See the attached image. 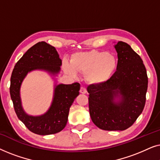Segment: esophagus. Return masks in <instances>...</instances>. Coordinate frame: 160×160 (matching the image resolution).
Returning <instances> with one entry per match:
<instances>
[{
  "instance_id": "esophagus-1",
  "label": "esophagus",
  "mask_w": 160,
  "mask_h": 160,
  "mask_svg": "<svg viewBox=\"0 0 160 160\" xmlns=\"http://www.w3.org/2000/svg\"><path fill=\"white\" fill-rule=\"evenodd\" d=\"M80 93L82 94H86L87 93V89L84 87H81L80 88Z\"/></svg>"
}]
</instances>
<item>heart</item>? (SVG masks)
<instances>
[{"mask_svg":"<svg viewBox=\"0 0 160 160\" xmlns=\"http://www.w3.org/2000/svg\"><path fill=\"white\" fill-rule=\"evenodd\" d=\"M63 69L70 76H77V72L85 73L87 82L100 85L110 79L117 69V60L114 55L105 51L92 49L74 53L71 62L64 60Z\"/></svg>","mask_w":160,"mask_h":160,"instance_id":"b5f03b06","label":"heart"}]
</instances>
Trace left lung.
I'll list each match as a JSON object with an SVG mask.
<instances>
[{"label": "left lung", "mask_w": 160, "mask_h": 160, "mask_svg": "<svg viewBox=\"0 0 160 160\" xmlns=\"http://www.w3.org/2000/svg\"><path fill=\"white\" fill-rule=\"evenodd\" d=\"M117 71L108 82L89 85V108L92 121L103 130H124L141 115L146 102L148 77L143 60L127 43L114 45Z\"/></svg>", "instance_id": "obj_1"}]
</instances>
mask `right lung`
<instances>
[{
    "label": "right lung",
    "mask_w": 160,
    "mask_h": 160,
    "mask_svg": "<svg viewBox=\"0 0 160 160\" xmlns=\"http://www.w3.org/2000/svg\"><path fill=\"white\" fill-rule=\"evenodd\" d=\"M61 65L62 60L55 48L41 41L32 46L23 54L12 71L10 95L14 111L19 119L28 130L36 134H55L64 129L68 122L70 107L79 95L80 84L77 82L72 84L55 83L53 99L48 111L42 115L31 116L25 112L22 106V83L28 73L36 70L44 71L52 76H58Z\"/></svg>",
    "instance_id": "1"
}]
</instances>
